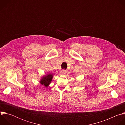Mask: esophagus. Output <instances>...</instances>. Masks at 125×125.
<instances>
[{"label":"esophagus","mask_w":125,"mask_h":125,"mask_svg":"<svg viewBox=\"0 0 125 125\" xmlns=\"http://www.w3.org/2000/svg\"><path fill=\"white\" fill-rule=\"evenodd\" d=\"M66 73V71L65 70H63L60 71V73L61 74H65Z\"/></svg>","instance_id":"1"}]
</instances>
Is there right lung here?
I'll list each match as a JSON object with an SVG mask.
<instances>
[{
    "mask_svg": "<svg viewBox=\"0 0 125 125\" xmlns=\"http://www.w3.org/2000/svg\"><path fill=\"white\" fill-rule=\"evenodd\" d=\"M53 77V75L52 74L49 73L46 75H44L41 77L39 82L42 85L46 87H47L50 84Z\"/></svg>",
    "mask_w": 125,
    "mask_h": 125,
    "instance_id": "right-lung-1",
    "label": "right lung"
}]
</instances>
